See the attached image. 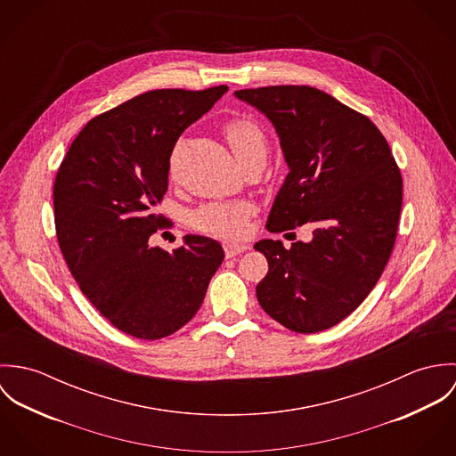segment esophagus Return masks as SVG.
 <instances>
[{"label":"esophagus","mask_w":456,"mask_h":456,"mask_svg":"<svg viewBox=\"0 0 456 456\" xmlns=\"http://www.w3.org/2000/svg\"><path fill=\"white\" fill-rule=\"evenodd\" d=\"M223 248H224L226 258H233V256H237V255H240L248 249V246H244V244H232V242H224Z\"/></svg>","instance_id":"34e87169"}]
</instances>
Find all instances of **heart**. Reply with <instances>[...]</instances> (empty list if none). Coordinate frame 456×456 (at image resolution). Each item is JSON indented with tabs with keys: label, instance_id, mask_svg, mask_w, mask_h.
I'll return each mask as SVG.
<instances>
[{
	"label": "heart",
	"instance_id": "heart-1",
	"mask_svg": "<svg viewBox=\"0 0 456 456\" xmlns=\"http://www.w3.org/2000/svg\"><path fill=\"white\" fill-rule=\"evenodd\" d=\"M223 133L235 152L239 163L263 165L268 142L260 125L251 118H235L228 121ZM255 212L249 201H208L190 214V224L196 232L216 237H240L246 232V221Z\"/></svg>",
	"mask_w": 456,
	"mask_h": 456
}]
</instances>
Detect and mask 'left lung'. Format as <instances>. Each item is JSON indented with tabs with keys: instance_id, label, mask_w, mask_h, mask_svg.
I'll use <instances>...</instances> for the list:
<instances>
[{
	"instance_id": "8db88e82",
	"label": "left lung",
	"mask_w": 456,
	"mask_h": 456,
	"mask_svg": "<svg viewBox=\"0 0 456 456\" xmlns=\"http://www.w3.org/2000/svg\"><path fill=\"white\" fill-rule=\"evenodd\" d=\"M235 96L275 126L289 174L266 230L313 226L311 242L260 240L268 272L263 311L297 333L347 318L379 281L396 239L402 175L390 145L363 114L311 86L240 89Z\"/></svg>"
}]
</instances>
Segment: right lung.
I'll return each instance as SVG.
<instances>
[{"label": "right lung", "mask_w": 456, "mask_h": 456, "mask_svg": "<svg viewBox=\"0 0 456 456\" xmlns=\"http://www.w3.org/2000/svg\"><path fill=\"white\" fill-rule=\"evenodd\" d=\"M228 91L152 89L93 118L71 142L54 181L56 235L87 300L121 331L156 340L186 325L224 260L219 242L186 235L172 253L149 237L168 219L177 138Z\"/></svg>", "instance_id": "1"}]
</instances>
